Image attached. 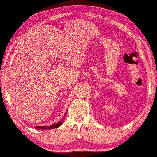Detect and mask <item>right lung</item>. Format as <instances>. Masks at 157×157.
<instances>
[{"instance_id":"add662e5","label":"right lung","mask_w":157,"mask_h":157,"mask_svg":"<svg viewBox=\"0 0 157 157\" xmlns=\"http://www.w3.org/2000/svg\"><path fill=\"white\" fill-rule=\"evenodd\" d=\"M66 116V115H65ZM63 121H64V118L62 120L59 121V122H58L57 123H55L54 124H52V125H50V126H35V128L38 130H44V129H53V128H58V127H59L60 126H61L63 124Z\"/></svg>"}]
</instances>
